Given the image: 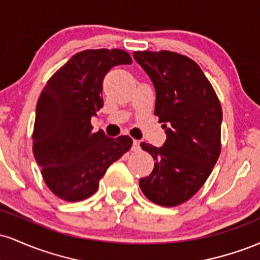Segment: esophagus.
Listing matches in <instances>:
<instances>
[{
  "mask_svg": "<svg viewBox=\"0 0 260 260\" xmlns=\"http://www.w3.org/2000/svg\"><path fill=\"white\" fill-rule=\"evenodd\" d=\"M140 149V142L139 140H133V145H132V150L133 151H138Z\"/></svg>",
  "mask_w": 260,
  "mask_h": 260,
  "instance_id": "34e87169",
  "label": "esophagus"
}]
</instances>
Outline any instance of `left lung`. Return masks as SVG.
<instances>
[{"instance_id": "left-lung-1", "label": "left lung", "mask_w": 260, "mask_h": 260, "mask_svg": "<svg viewBox=\"0 0 260 260\" xmlns=\"http://www.w3.org/2000/svg\"><path fill=\"white\" fill-rule=\"evenodd\" d=\"M133 57L153 82L154 112L166 129L162 147L140 144L155 165L139 186L155 204L176 207L201 189L219 159L221 105L193 59L171 51H136Z\"/></svg>"}]
</instances>
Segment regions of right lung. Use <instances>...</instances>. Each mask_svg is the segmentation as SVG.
Instances as JSON below:
<instances>
[{"label":"right lung","mask_w":260,"mask_h":260,"mask_svg":"<svg viewBox=\"0 0 260 260\" xmlns=\"http://www.w3.org/2000/svg\"><path fill=\"white\" fill-rule=\"evenodd\" d=\"M131 63L123 50H85L44 86L35 112L32 153L45 183L58 198H89L109 166L132 147L128 136L109 138L103 131L92 132L90 123L104 106V77L115 66Z\"/></svg>","instance_id":"obj_1"}]
</instances>
